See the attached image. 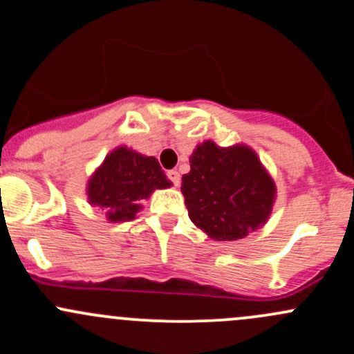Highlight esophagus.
<instances>
[{
  "mask_svg": "<svg viewBox=\"0 0 354 354\" xmlns=\"http://www.w3.org/2000/svg\"><path fill=\"white\" fill-rule=\"evenodd\" d=\"M167 176H169V180L173 181L174 187H180V183H181V174H180V171H178V169L167 171Z\"/></svg>",
  "mask_w": 354,
  "mask_h": 354,
  "instance_id": "obj_1",
  "label": "esophagus"
}]
</instances>
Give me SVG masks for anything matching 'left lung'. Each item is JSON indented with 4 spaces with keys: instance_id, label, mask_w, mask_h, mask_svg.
Here are the masks:
<instances>
[{
    "instance_id": "1",
    "label": "left lung",
    "mask_w": 354,
    "mask_h": 354,
    "mask_svg": "<svg viewBox=\"0 0 354 354\" xmlns=\"http://www.w3.org/2000/svg\"><path fill=\"white\" fill-rule=\"evenodd\" d=\"M181 194L198 230L216 241H236L269 221L277 190L252 147L205 140L190 156Z\"/></svg>"
}]
</instances>
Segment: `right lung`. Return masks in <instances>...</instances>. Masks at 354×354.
Returning <instances> with one entry per match:
<instances>
[{
    "instance_id": "obj_1",
    "label": "right lung",
    "mask_w": 354,
    "mask_h": 354,
    "mask_svg": "<svg viewBox=\"0 0 354 354\" xmlns=\"http://www.w3.org/2000/svg\"><path fill=\"white\" fill-rule=\"evenodd\" d=\"M171 185L156 157L120 145L92 173L85 194L92 207L104 210L109 223H124L144 209L142 200Z\"/></svg>"
}]
</instances>
